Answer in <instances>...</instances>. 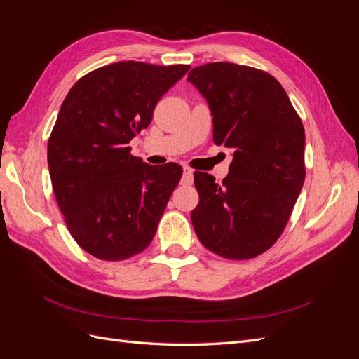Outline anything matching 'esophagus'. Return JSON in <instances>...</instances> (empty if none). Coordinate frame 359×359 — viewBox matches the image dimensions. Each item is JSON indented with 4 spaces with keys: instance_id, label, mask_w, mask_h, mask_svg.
I'll list each match as a JSON object with an SVG mask.
<instances>
[{
    "instance_id": "1",
    "label": "esophagus",
    "mask_w": 359,
    "mask_h": 359,
    "mask_svg": "<svg viewBox=\"0 0 359 359\" xmlns=\"http://www.w3.org/2000/svg\"><path fill=\"white\" fill-rule=\"evenodd\" d=\"M181 181H182V184H187V186H190V184L193 182V170L190 168H184Z\"/></svg>"
}]
</instances>
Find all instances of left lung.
I'll return each mask as SVG.
<instances>
[{
  "label": "left lung",
  "instance_id": "obj_1",
  "mask_svg": "<svg viewBox=\"0 0 359 359\" xmlns=\"http://www.w3.org/2000/svg\"><path fill=\"white\" fill-rule=\"evenodd\" d=\"M187 81L208 102L214 144L235 149L222 184L194 172V232L222 257H256L283 233L302 189V121L283 86L264 70L210 62L191 69Z\"/></svg>",
  "mask_w": 359,
  "mask_h": 359
}]
</instances>
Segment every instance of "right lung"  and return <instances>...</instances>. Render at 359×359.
Returning <instances> with one entry per match:
<instances>
[{
  "label": "right lung",
  "instance_id": "add662e5",
  "mask_svg": "<svg viewBox=\"0 0 359 359\" xmlns=\"http://www.w3.org/2000/svg\"><path fill=\"white\" fill-rule=\"evenodd\" d=\"M189 69L114 62L82 76L61 104L48 142L52 187L73 240L97 259L124 260L153 241L182 169L147 165L128 142Z\"/></svg>",
  "mask_w": 359,
  "mask_h": 359
}]
</instances>
